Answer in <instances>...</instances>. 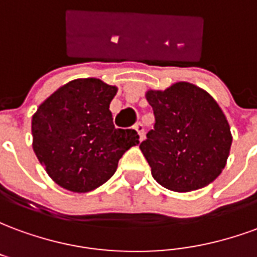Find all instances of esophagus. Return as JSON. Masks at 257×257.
I'll return each mask as SVG.
<instances>
[{"label":"esophagus","mask_w":257,"mask_h":257,"mask_svg":"<svg viewBox=\"0 0 257 257\" xmlns=\"http://www.w3.org/2000/svg\"><path fill=\"white\" fill-rule=\"evenodd\" d=\"M135 129H136V132L139 135L140 140H143V138H145V125L142 122H138L135 125Z\"/></svg>","instance_id":"1"}]
</instances>
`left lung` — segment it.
Listing matches in <instances>:
<instances>
[{
  "label": "left lung",
  "instance_id": "8db88e82",
  "mask_svg": "<svg viewBox=\"0 0 257 257\" xmlns=\"http://www.w3.org/2000/svg\"><path fill=\"white\" fill-rule=\"evenodd\" d=\"M156 123L140 150L162 187L178 193L202 189L226 167L231 132L212 96L190 82L146 93Z\"/></svg>",
  "mask_w": 257,
  "mask_h": 257
}]
</instances>
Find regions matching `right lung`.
Segmentation results:
<instances>
[{
	"mask_svg": "<svg viewBox=\"0 0 257 257\" xmlns=\"http://www.w3.org/2000/svg\"><path fill=\"white\" fill-rule=\"evenodd\" d=\"M117 88L97 78L59 88L33 115V149L60 187L88 193L106 183L118 161L139 145L135 129H117L108 110Z\"/></svg>",
	"mask_w": 257,
	"mask_h": 257,
	"instance_id": "1",
	"label": "right lung"
}]
</instances>
